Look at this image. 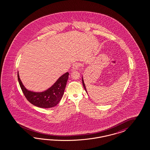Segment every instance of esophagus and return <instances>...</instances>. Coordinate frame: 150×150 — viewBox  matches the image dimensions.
I'll list each match as a JSON object with an SVG mask.
<instances>
[{
  "instance_id": "1",
  "label": "esophagus",
  "mask_w": 150,
  "mask_h": 150,
  "mask_svg": "<svg viewBox=\"0 0 150 150\" xmlns=\"http://www.w3.org/2000/svg\"><path fill=\"white\" fill-rule=\"evenodd\" d=\"M80 66V64L79 63H75L73 65V67H72V69L73 70H78L79 67Z\"/></svg>"
}]
</instances>
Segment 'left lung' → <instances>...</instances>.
<instances>
[{
    "label": "left lung",
    "instance_id": "8db88e82",
    "mask_svg": "<svg viewBox=\"0 0 150 150\" xmlns=\"http://www.w3.org/2000/svg\"><path fill=\"white\" fill-rule=\"evenodd\" d=\"M82 84H83V86L84 87V88H85V91L87 92V91L86 88V86H85V83H84V81H83V77H82Z\"/></svg>",
    "mask_w": 150,
    "mask_h": 150
}]
</instances>
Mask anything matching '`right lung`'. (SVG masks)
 <instances>
[{
	"label": "right lung",
	"instance_id": "right-lung-1",
	"mask_svg": "<svg viewBox=\"0 0 150 150\" xmlns=\"http://www.w3.org/2000/svg\"><path fill=\"white\" fill-rule=\"evenodd\" d=\"M68 77L69 73L67 72L62 75L45 91L37 92L26 88L20 79L18 71V82L26 99L32 105L43 108L53 107L59 103L63 96Z\"/></svg>",
	"mask_w": 150,
	"mask_h": 150
}]
</instances>
